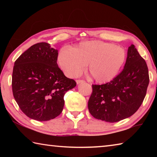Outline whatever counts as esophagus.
I'll return each instance as SVG.
<instances>
[{
  "label": "esophagus",
  "mask_w": 157,
  "mask_h": 157,
  "mask_svg": "<svg viewBox=\"0 0 157 157\" xmlns=\"http://www.w3.org/2000/svg\"><path fill=\"white\" fill-rule=\"evenodd\" d=\"M82 82H84V80H82V79H77L76 80L77 84H79V83H82Z\"/></svg>",
  "instance_id": "obj_1"
}]
</instances>
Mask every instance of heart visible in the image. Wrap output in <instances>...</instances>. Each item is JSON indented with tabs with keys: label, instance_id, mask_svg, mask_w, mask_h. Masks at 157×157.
Here are the masks:
<instances>
[{
	"label": "heart",
	"instance_id": "1",
	"mask_svg": "<svg viewBox=\"0 0 157 157\" xmlns=\"http://www.w3.org/2000/svg\"><path fill=\"white\" fill-rule=\"evenodd\" d=\"M126 51L116 44L100 41L82 42L73 49L63 48L58 61L66 75L75 78L84 70L98 83H107L118 75L126 59Z\"/></svg>",
	"mask_w": 157,
	"mask_h": 157
}]
</instances>
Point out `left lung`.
<instances>
[{"instance_id": "8db88e82", "label": "left lung", "mask_w": 157, "mask_h": 157, "mask_svg": "<svg viewBox=\"0 0 157 157\" xmlns=\"http://www.w3.org/2000/svg\"><path fill=\"white\" fill-rule=\"evenodd\" d=\"M149 82L147 63L132 44L128 48L121 73L107 83L92 85L88 102L90 113L109 123L129 118L143 103Z\"/></svg>"}]
</instances>
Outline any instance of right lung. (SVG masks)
<instances>
[{
  "instance_id": "right-lung-1",
  "label": "right lung",
  "mask_w": 157,
  "mask_h": 157,
  "mask_svg": "<svg viewBox=\"0 0 157 157\" xmlns=\"http://www.w3.org/2000/svg\"><path fill=\"white\" fill-rule=\"evenodd\" d=\"M58 50L46 42L32 46L15 61L12 73L13 95L29 118L47 121L62 113L63 96L76 86L57 65Z\"/></svg>"
}]
</instances>
